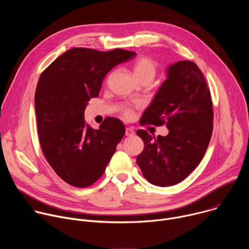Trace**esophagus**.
Wrapping results in <instances>:
<instances>
[{"mask_svg": "<svg viewBox=\"0 0 249 249\" xmlns=\"http://www.w3.org/2000/svg\"><path fill=\"white\" fill-rule=\"evenodd\" d=\"M125 135L128 136V137H131V136H134L135 135V131L131 128H126L125 130Z\"/></svg>", "mask_w": 249, "mask_h": 249, "instance_id": "1", "label": "esophagus"}]
</instances>
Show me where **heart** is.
Returning a JSON list of instances; mask_svg holds the SVG:
<instances>
[{"label":"heart","mask_w":249,"mask_h":249,"mask_svg":"<svg viewBox=\"0 0 249 249\" xmlns=\"http://www.w3.org/2000/svg\"><path fill=\"white\" fill-rule=\"evenodd\" d=\"M133 73L139 82L142 80L152 82L157 74V65L149 57H140L133 64ZM122 113L125 117H130L132 115V109L124 107L122 108Z\"/></svg>","instance_id":"heart-1"}]
</instances>
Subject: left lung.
Wrapping results in <instances>:
<instances>
[{"instance_id":"1","label":"left lung","mask_w":249,"mask_h":249,"mask_svg":"<svg viewBox=\"0 0 249 249\" xmlns=\"http://www.w3.org/2000/svg\"><path fill=\"white\" fill-rule=\"evenodd\" d=\"M167 78L141 118V125H166V136L137 135L145 148L137 163L145 178L157 186L179 183L202 160L213 132L210 89L198 66L179 61L167 69Z\"/></svg>"}]
</instances>
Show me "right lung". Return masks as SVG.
<instances>
[{"label":"right lung","instance_id":"obj_1","mask_svg":"<svg viewBox=\"0 0 249 249\" xmlns=\"http://www.w3.org/2000/svg\"><path fill=\"white\" fill-rule=\"evenodd\" d=\"M135 56L123 49L72 48L42 72L34 96L39 143L51 167L68 184L92 185L115 153L125 134L122 121L107 117L96 130L86 124L84 113L106 74Z\"/></svg>","mask_w":249,"mask_h":249}]
</instances>
